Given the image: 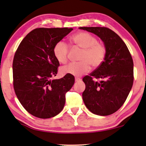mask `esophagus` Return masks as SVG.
<instances>
[{
    "label": "esophagus",
    "mask_w": 146,
    "mask_h": 146,
    "mask_svg": "<svg viewBox=\"0 0 146 146\" xmlns=\"http://www.w3.org/2000/svg\"><path fill=\"white\" fill-rule=\"evenodd\" d=\"M80 80H81V79H80V78H75V81H76V82H79V81H80Z\"/></svg>",
    "instance_id": "34e87169"
}]
</instances>
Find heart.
<instances>
[{
	"label": "heart",
	"mask_w": 146,
	"mask_h": 146,
	"mask_svg": "<svg viewBox=\"0 0 146 146\" xmlns=\"http://www.w3.org/2000/svg\"><path fill=\"white\" fill-rule=\"evenodd\" d=\"M74 44L82 48L79 57L80 62L71 63L62 68L63 74L80 76L89 72L91 66L97 68L103 64L106 56V47L98 39L89 32H80L71 38ZM53 55L57 62L66 64L68 62L69 46L64 40H59L53 46Z\"/></svg>",
	"instance_id": "heart-1"
}]
</instances>
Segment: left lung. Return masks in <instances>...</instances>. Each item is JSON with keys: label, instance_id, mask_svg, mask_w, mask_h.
Here are the masks:
<instances>
[{"label": "left lung", "instance_id": "1", "mask_svg": "<svg viewBox=\"0 0 146 146\" xmlns=\"http://www.w3.org/2000/svg\"><path fill=\"white\" fill-rule=\"evenodd\" d=\"M100 37L106 47L105 60L95 71L82 78L85 90L82 100L93 114L108 116L123 105L133 83V62L124 41L105 27H80ZM100 78V83L93 78Z\"/></svg>", "mask_w": 146, "mask_h": 146}]
</instances>
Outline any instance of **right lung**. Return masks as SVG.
<instances>
[{"instance_id": "1", "label": "right lung", "mask_w": 146, "mask_h": 146, "mask_svg": "<svg viewBox=\"0 0 146 146\" xmlns=\"http://www.w3.org/2000/svg\"><path fill=\"white\" fill-rule=\"evenodd\" d=\"M72 28H36L23 39L13 62V87L23 107L37 118H49L61 112L66 93L74 83V77L56 76L59 63L53 55L55 43Z\"/></svg>"}]
</instances>
